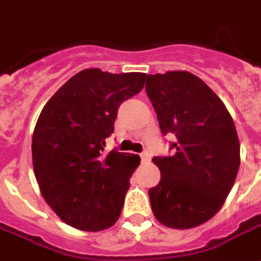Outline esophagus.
<instances>
[{"label":"esophagus","instance_id":"obj_1","mask_svg":"<svg viewBox=\"0 0 261 261\" xmlns=\"http://www.w3.org/2000/svg\"><path fill=\"white\" fill-rule=\"evenodd\" d=\"M149 159H151V155L145 151V152H142L141 153V161H142V164H147V162H149Z\"/></svg>","mask_w":261,"mask_h":261}]
</instances>
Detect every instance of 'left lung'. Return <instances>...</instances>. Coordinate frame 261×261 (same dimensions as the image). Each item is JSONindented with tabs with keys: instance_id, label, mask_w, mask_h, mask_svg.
Masks as SVG:
<instances>
[{
	"instance_id": "obj_1",
	"label": "left lung",
	"mask_w": 261,
	"mask_h": 261,
	"mask_svg": "<svg viewBox=\"0 0 261 261\" xmlns=\"http://www.w3.org/2000/svg\"><path fill=\"white\" fill-rule=\"evenodd\" d=\"M145 91L162 134H173L172 156H153L161 180L148 196L161 224L189 229L222 207L235 183L241 145L222 100L187 71L147 75Z\"/></svg>"
}]
</instances>
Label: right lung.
<instances>
[{
  "mask_svg": "<svg viewBox=\"0 0 261 261\" xmlns=\"http://www.w3.org/2000/svg\"><path fill=\"white\" fill-rule=\"evenodd\" d=\"M147 74L82 69L46 103L32 138L35 176L44 200L65 224L96 232L119 219L134 153H105L120 105L144 88Z\"/></svg>",
  "mask_w": 261,
  "mask_h": 261,
  "instance_id": "right-lung-1",
  "label": "right lung"
}]
</instances>
